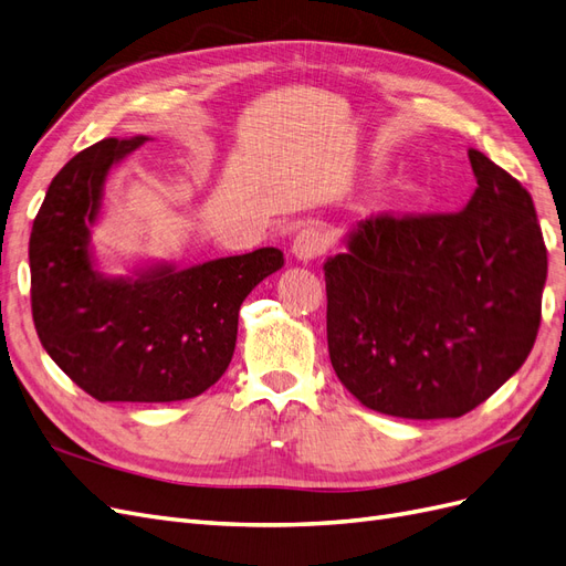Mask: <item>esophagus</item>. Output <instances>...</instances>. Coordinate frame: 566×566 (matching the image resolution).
Returning <instances> with one entry per match:
<instances>
[{
  "label": "esophagus",
  "mask_w": 566,
  "mask_h": 566,
  "mask_svg": "<svg viewBox=\"0 0 566 566\" xmlns=\"http://www.w3.org/2000/svg\"><path fill=\"white\" fill-rule=\"evenodd\" d=\"M325 250H328V235L321 224H306L293 241V254L304 262L316 260Z\"/></svg>",
  "instance_id": "esophagus-1"
}]
</instances>
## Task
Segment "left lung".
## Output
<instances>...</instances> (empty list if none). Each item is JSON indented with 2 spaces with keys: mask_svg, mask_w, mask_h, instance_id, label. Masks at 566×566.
<instances>
[{
  "mask_svg": "<svg viewBox=\"0 0 566 566\" xmlns=\"http://www.w3.org/2000/svg\"><path fill=\"white\" fill-rule=\"evenodd\" d=\"M468 156L465 210L373 214L323 266L331 364L378 413L465 416L536 342L547 250L534 200L484 153Z\"/></svg>",
  "mask_w": 566,
  "mask_h": 566,
  "instance_id": "left-lung-1",
  "label": "left lung"
}]
</instances>
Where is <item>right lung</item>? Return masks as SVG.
<instances>
[{
	"mask_svg": "<svg viewBox=\"0 0 566 566\" xmlns=\"http://www.w3.org/2000/svg\"><path fill=\"white\" fill-rule=\"evenodd\" d=\"M146 136L104 139L51 179L30 233V304L42 347L96 401L193 399L231 364L238 312L283 266L262 248L177 271L104 279L92 266L90 224L113 163Z\"/></svg>",
	"mask_w": 566,
	"mask_h": 566,
	"instance_id": "add662e5",
	"label": "right lung"
}]
</instances>
